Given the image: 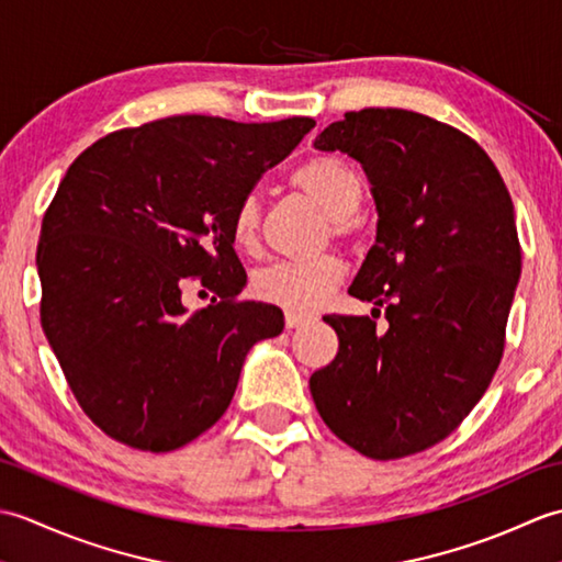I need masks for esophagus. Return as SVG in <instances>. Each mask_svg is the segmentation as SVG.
<instances>
[{"label": "esophagus", "instance_id": "obj_1", "mask_svg": "<svg viewBox=\"0 0 562 562\" xmlns=\"http://www.w3.org/2000/svg\"><path fill=\"white\" fill-rule=\"evenodd\" d=\"M308 314H292V312H288L284 314V324H288V328H300V326H304V324H308Z\"/></svg>", "mask_w": 562, "mask_h": 562}]
</instances>
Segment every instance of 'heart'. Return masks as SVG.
<instances>
[{
	"instance_id": "1",
	"label": "heart",
	"mask_w": 562,
	"mask_h": 562,
	"mask_svg": "<svg viewBox=\"0 0 562 562\" xmlns=\"http://www.w3.org/2000/svg\"><path fill=\"white\" fill-rule=\"evenodd\" d=\"M292 186L328 214L330 232L350 236L357 226L355 212L364 198V183L348 161L338 157H314L292 173ZM262 205L256 193H248L232 212V241L244 254H256L260 244ZM345 274L342 260L333 254L280 260L260 270L254 290L270 304L288 308L292 314H306L324 304L338 288Z\"/></svg>"
}]
</instances>
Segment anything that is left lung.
<instances>
[{
  "instance_id": "1",
  "label": "left lung",
  "mask_w": 562,
  "mask_h": 562,
  "mask_svg": "<svg viewBox=\"0 0 562 562\" xmlns=\"http://www.w3.org/2000/svg\"><path fill=\"white\" fill-rule=\"evenodd\" d=\"M314 147L345 151L372 183L376 244L348 292L386 306L389 328L324 316L340 345L308 386L345 445L411 457L463 423L503 360L521 272L515 205L479 142L423 113L350 111Z\"/></svg>"
}]
</instances>
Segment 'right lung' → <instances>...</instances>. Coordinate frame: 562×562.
I'll use <instances>...</instances> for the list:
<instances>
[{
    "label": "right lung",
    "instance_id": "obj_1",
    "mask_svg": "<svg viewBox=\"0 0 562 562\" xmlns=\"http://www.w3.org/2000/svg\"><path fill=\"white\" fill-rule=\"evenodd\" d=\"M312 117L173 115L93 142L47 207L41 324L81 411L142 451H173L229 408L248 350L280 336L278 306L241 302L232 212ZM188 281L215 292L188 313Z\"/></svg>",
    "mask_w": 562,
    "mask_h": 562
}]
</instances>
